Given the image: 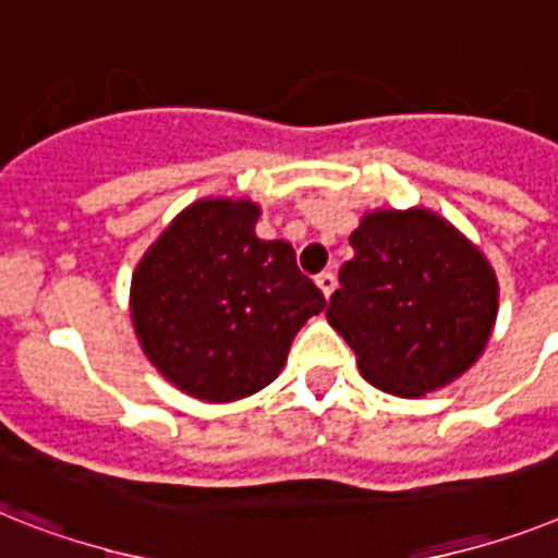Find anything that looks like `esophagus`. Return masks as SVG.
Here are the masks:
<instances>
[{
	"label": "esophagus",
	"instance_id": "esophagus-1",
	"mask_svg": "<svg viewBox=\"0 0 558 558\" xmlns=\"http://www.w3.org/2000/svg\"><path fill=\"white\" fill-rule=\"evenodd\" d=\"M316 284H319V290L325 293V299H330V293L336 290V274H333V270H322V274L316 276Z\"/></svg>",
	"mask_w": 558,
	"mask_h": 558
}]
</instances>
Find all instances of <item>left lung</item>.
<instances>
[{"mask_svg":"<svg viewBox=\"0 0 558 558\" xmlns=\"http://www.w3.org/2000/svg\"><path fill=\"white\" fill-rule=\"evenodd\" d=\"M328 322L371 385L425 396L485 351L499 288L485 256L430 210H376L351 233Z\"/></svg>","mask_w":558,"mask_h":558,"instance_id":"obj_1","label":"left lung"}]
</instances>
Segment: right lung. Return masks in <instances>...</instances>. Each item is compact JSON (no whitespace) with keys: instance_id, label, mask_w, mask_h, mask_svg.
Masks as SVG:
<instances>
[{"instance_id":"obj_1","label":"right lung","mask_w":558,"mask_h":558,"mask_svg":"<svg viewBox=\"0 0 558 558\" xmlns=\"http://www.w3.org/2000/svg\"><path fill=\"white\" fill-rule=\"evenodd\" d=\"M256 219L251 202H196L133 274L131 316L147 359L205 402L270 385L293 336L325 307L293 247L256 236Z\"/></svg>"}]
</instances>
